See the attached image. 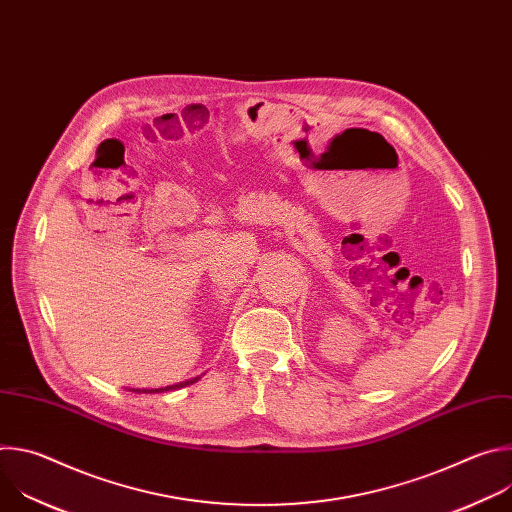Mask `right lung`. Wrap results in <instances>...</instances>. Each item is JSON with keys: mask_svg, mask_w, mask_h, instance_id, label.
I'll list each match as a JSON object with an SVG mask.
<instances>
[{"mask_svg": "<svg viewBox=\"0 0 512 512\" xmlns=\"http://www.w3.org/2000/svg\"><path fill=\"white\" fill-rule=\"evenodd\" d=\"M200 377H194L190 381H184V383H176V385H168V387H160V389H129L131 393H166V391H176V389H182V387H188L192 383H196Z\"/></svg>", "mask_w": 512, "mask_h": 512, "instance_id": "right-lung-1", "label": "right lung"}]
</instances>
